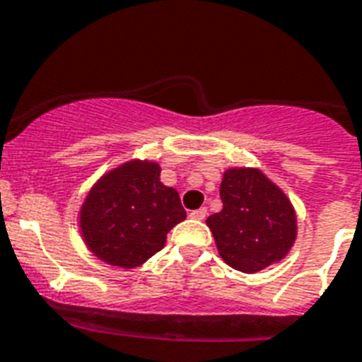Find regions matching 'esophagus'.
I'll return each mask as SVG.
<instances>
[{
  "label": "esophagus",
  "mask_w": 362,
  "mask_h": 362,
  "mask_svg": "<svg viewBox=\"0 0 362 362\" xmlns=\"http://www.w3.org/2000/svg\"><path fill=\"white\" fill-rule=\"evenodd\" d=\"M206 208H199V210H193V211H189V217L191 219H199V221H201V219H204V217H206Z\"/></svg>",
  "instance_id": "34e87169"
}]
</instances>
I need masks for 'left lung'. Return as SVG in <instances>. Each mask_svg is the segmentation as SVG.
Segmentation results:
<instances>
[{
  "instance_id": "left-lung-1",
  "label": "left lung",
  "mask_w": 362,
  "mask_h": 362,
  "mask_svg": "<svg viewBox=\"0 0 362 362\" xmlns=\"http://www.w3.org/2000/svg\"><path fill=\"white\" fill-rule=\"evenodd\" d=\"M223 210L206 219L219 257L243 273H257L286 257L298 238V217L281 187L255 167L223 173Z\"/></svg>"
}]
</instances>
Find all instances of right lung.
I'll return each mask as SVG.
<instances>
[{"mask_svg": "<svg viewBox=\"0 0 362 362\" xmlns=\"http://www.w3.org/2000/svg\"><path fill=\"white\" fill-rule=\"evenodd\" d=\"M158 161L130 160L102 175L79 208V232L98 260L132 269L167 242L186 219L180 195L160 180Z\"/></svg>", "mask_w": 362, "mask_h": 362, "instance_id": "1", "label": "right lung"}]
</instances>
